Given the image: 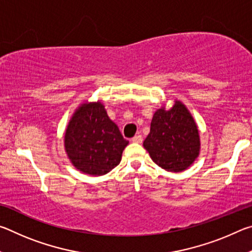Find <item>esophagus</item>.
Listing matches in <instances>:
<instances>
[{
  "label": "esophagus",
  "mask_w": 252,
  "mask_h": 252,
  "mask_svg": "<svg viewBox=\"0 0 252 252\" xmlns=\"http://www.w3.org/2000/svg\"><path fill=\"white\" fill-rule=\"evenodd\" d=\"M142 141H143V139H142L141 134H136L135 136L132 138V142H134V143H142Z\"/></svg>",
  "instance_id": "obj_1"
}]
</instances>
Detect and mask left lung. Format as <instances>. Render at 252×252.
I'll return each instance as SVG.
<instances>
[{"label": "left lung", "instance_id": "left-lung-1", "mask_svg": "<svg viewBox=\"0 0 252 252\" xmlns=\"http://www.w3.org/2000/svg\"><path fill=\"white\" fill-rule=\"evenodd\" d=\"M143 147L152 161L167 171L181 172L192 165L201 143L197 123L181 101L174 100L169 110L162 105L156 111Z\"/></svg>", "mask_w": 252, "mask_h": 252}]
</instances>
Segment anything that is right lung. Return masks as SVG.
<instances>
[{
  "instance_id": "1",
  "label": "right lung",
  "mask_w": 252,
  "mask_h": 252,
  "mask_svg": "<svg viewBox=\"0 0 252 252\" xmlns=\"http://www.w3.org/2000/svg\"><path fill=\"white\" fill-rule=\"evenodd\" d=\"M127 144L100 101L80 104L64 133V150L71 163L90 176H103L116 168Z\"/></svg>"
}]
</instances>
